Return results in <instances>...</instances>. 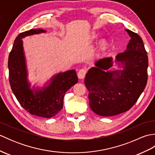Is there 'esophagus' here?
Returning <instances> with one entry per match:
<instances>
[{
	"label": "esophagus",
	"instance_id": "esophagus-1",
	"mask_svg": "<svg viewBox=\"0 0 155 155\" xmlns=\"http://www.w3.org/2000/svg\"><path fill=\"white\" fill-rule=\"evenodd\" d=\"M87 69L86 68L80 69L79 71L78 72V77L80 79L84 78L85 77V74H87Z\"/></svg>",
	"mask_w": 155,
	"mask_h": 155
}]
</instances>
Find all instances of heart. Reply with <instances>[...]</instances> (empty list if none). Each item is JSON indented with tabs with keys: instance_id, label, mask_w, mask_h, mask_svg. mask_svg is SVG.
Listing matches in <instances>:
<instances>
[{
	"instance_id": "1",
	"label": "heart",
	"mask_w": 155,
	"mask_h": 155,
	"mask_svg": "<svg viewBox=\"0 0 155 155\" xmlns=\"http://www.w3.org/2000/svg\"><path fill=\"white\" fill-rule=\"evenodd\" d=\"M96 35H93V36H92V37H91V38L92 39H94V38H96Z\"/></svg>"
}]
</instances>
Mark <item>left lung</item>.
I'll return each mask as SVG.
<instances>
[{"label": "left lung", "instance_id": "1", "mask_svg": "<svg viewBox=\"0 0 155 155\" xmlns=\"http://www.w3.org/2000/svg\"><path fill=\"white\" fill-rule=\"evenodd\" d=\"M125 31L131 39L127 50L116 57L124 70L107 71L113 66V58H103L95 62L96 67L85 77L90 107L101 116H114L130 109L147 85L149 60L143 40L135 32Z\"/></svg>", "mask_w": 155, "mask_h": 155}]
</instances>
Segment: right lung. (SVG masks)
Listing matches in <instances>:
<instances>
[{"instance_id":"1","label":"right lung","mask_w":155,"mask_h":155,"mask_svg":"<svg viewBox=\"0 0 155 155\" xmlns=\"http://www.w3.org/2000/svg\"><path fill=\"white\" fill-rule=\"evenodd\" d=\"M45 32L38 28L20 33L15 40L9 54L8 67L10 85L22 108L31 114L49 118L61 110L66 92L77 83L78 77L74 70L68 71L55 76L50 85L43 89L36 91L35 93L30 89V84L27 80L21 38Z\"/></svg>"}]
</instances>
